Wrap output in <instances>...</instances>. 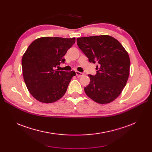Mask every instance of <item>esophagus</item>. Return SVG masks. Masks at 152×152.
Instances as JSON below:
<instances>
[{
    "mask_svg": "<svg viewBox=\"0 0 152 152\" xmlns=\"http://www.w3.org/2000/svg\"><path fill=\"white\" fill-rule=\"evenodd\" d=\"M76 75L78 77H82L84 75V73H82L81 72H76Z\"/></svg>",
    "mask_w": 152,
    "mask_h": 152,
    "instance_id": "34e87169",
    "label": "esophagus"
}]
</instances>
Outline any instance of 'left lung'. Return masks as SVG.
Returning a JSON list of instances; mask_svg holds the SVG:
<instances>
[{
    "label": "left lung",
    "instance_id": "obj_1",
    "mask_svg": "<svg viewBox=\"0 0 152 152\" xmlns=\"http://www.w3.org/2000/svg\"><path fill=\"white\" fill-rule=\"evenodd\" d=\"M80 49L91 63H98L96 74L89 75L84 87L89 98L99 104L113 102L121 94L129 75L130 59L122 44L110 35L77 39Z\"/></svg>",
    "mask_w": 152,
    "mask_h": 152
}]
</instances>
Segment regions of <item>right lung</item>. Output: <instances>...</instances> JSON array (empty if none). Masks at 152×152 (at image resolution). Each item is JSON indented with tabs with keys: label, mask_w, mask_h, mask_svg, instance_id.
<instances>
[{
	"label": "right lung",
	"mask_w": 152,
	"mask_h": 152,
	"mask_svg": "<svg viewBox=\"0 0 152 152\" xmlns=\"http://www.w3.org/2000/svg\"><path fill=\"white\" fill-rule=\"evenodd\" d=\"M75 38L45 37L35 40L22 57L24 81L30 93L40 102L51 103L65 94L74 71H59L56 66L65 63L67 50Z\"/></svg>",
	"instance_id": "1"
}]
</instances>
